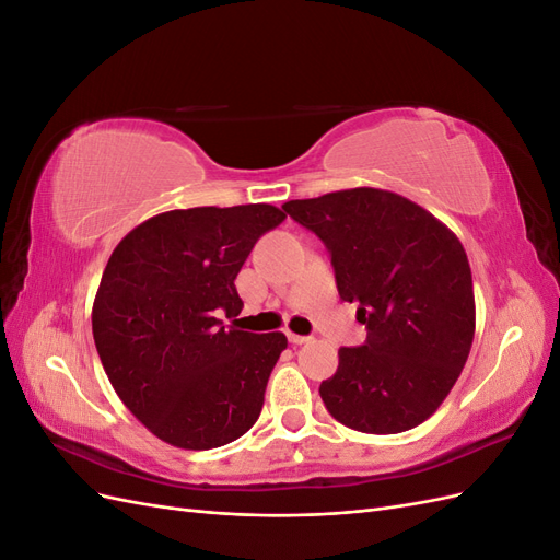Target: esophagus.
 I'll use <instances>...</instances> for the list:
<instances>
[{"instance_id": "obj_1", "label": "esophagus", "mask_w": 560, "mask_h": 560, "mask_svg": "<svg viewBox=\"0 0 560 560\" xmlns=\"http://www.w3.org/2000/svg\"><path fill=\"white\" fill-rule=\"evenodd\" d=\"M287 338H290L292 346H303V343L311 341V336H299V334H292V331H287Z\"/></svg>"}]
</instances>
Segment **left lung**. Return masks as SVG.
<instances>
[{"label": "left lung", "instance_id": "obj_1", "mask_svg": "<svg viewBox=\"0 0 560 560\" xmlns=\"http://www.w3.org/2000/svg\"><path fill=\"white\" fill-rule=\"evenodd\" d=\"M282 210L327 245L338 294L358 303L366 327L364 346L338 350L336 374L319 385L327 411L366 434L420 425L448 397L474 341L463 243L413 200L371 186Z\"/></svg>", "mask_w": 560, "mask_h": 560}]
</instances>
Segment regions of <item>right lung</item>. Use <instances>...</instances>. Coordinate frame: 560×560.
Instances as JSON below:
<instances>
[{"label": "right lung", "mask_w": 560, "mask_h": 560, "mask_svg": "<svg viewBox=\"0 0 560 560\" xmlns=\"http://www.w3.org/2000/svg\"><path fill=\"white\" fill-rule=\"evenodd\" d=\"M287 214L266 202L171 210L116 245L93 301V338L109 383L165 444L208 451L257 422L282 331L224 327L241 315L245 259Z\"/></svg>", "instance_id": "add662e5"}]
</instances>
